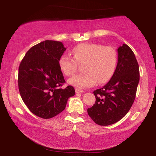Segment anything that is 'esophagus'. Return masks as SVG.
<instances>
[{
	"label": "esophagus",
	"instance_id": "esophagus-1",
	"mask_svg": "<svg viewBox=\"0 0 156 156\" xmlns=\"http://www.w3.org/2000/svg\"><path fill=\"white\" fill-rule=\"evenodd\" d=\"M75 91H76V93H83V92H84V91L82 90V89H79V88H76L75 89Z\"/></svg>",
	"mask_w": 156,
	"mask_h": 156
}]
</instances>
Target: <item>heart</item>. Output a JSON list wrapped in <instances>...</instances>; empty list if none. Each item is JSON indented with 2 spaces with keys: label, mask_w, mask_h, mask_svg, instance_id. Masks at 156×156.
<instances>
[{
  "label": "heart",
  "mask_w": 156,
  "mask_h": 156,
  "mask_svg": "<svg viewBox=\"0 0 156 156\" xmlns=\"http://www.w3.org/2000/svg\"><path fill=\"white\" fill-rule=\"evenodd\" d=\"M74 57L67 54L62 55L58 64L66 76L75 73L78 63H84V72L77 74L69 80V83L78 88L92 87L98 82L103 84L114 74L118 63V54L112 46L91 42L78 44L72 49Z\"/></svg>",
  "instance_id": "1"
}]
</instances>
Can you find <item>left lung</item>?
<instances>
[{
  "instance_id": "obj_1",
  "label": "left lung",
  "mask_w": 156,
  "mask_h": 156,
  "mask_svg": "<svg viewBox=\"0 0 156 156\" xmlns=\"http://www.w3.org/2000/svg\"><path fill=\"white\" fill-rule=\"evenodd\" d=\"M118 63L107 84L94 91L96 101L87 109L89 116L98 125L116 123L129 112L135 100L140 79L135 55L127 44L117 49Z\"/></svg>"
}]
</instances>
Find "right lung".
Listing matches in <instances>:
<instances>
[{
  "instance_id": "obj_1",
  "label": "right lung",
  "mask_w": 156,
  "mask_h": 156,
  "mask_svg": "<svg viewBox=\"0 0 156 156\" xmlns=\"http://www.w3.org/2000/svg\"><path fill=\"white\" fill-rule=\"evenodd\" d=\"M65 50L62 42L45 40L32 47L19 66L21 97L29 110L40 118L57 116L75 94L72 86L62 88L65 80L58 61Z\"/></svg>"
}]
</instances>
